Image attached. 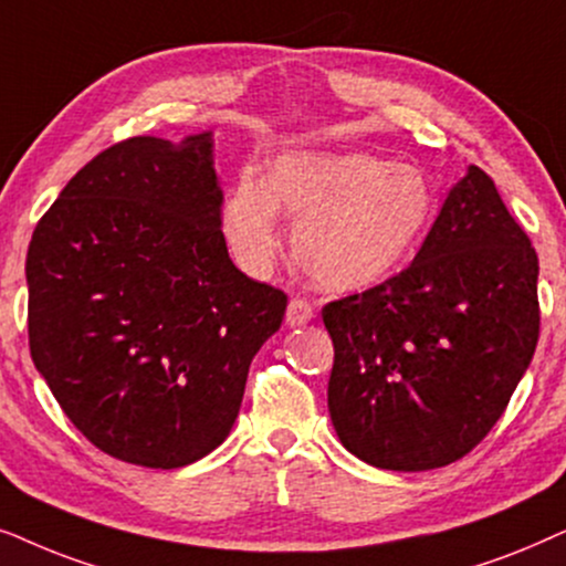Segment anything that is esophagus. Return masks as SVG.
Here are the masks:
<instances>
[{"mask_svg": "<svg viewBox=\"0 0 566 566\" xmlns=\"http://www.w3.org/2000/svg\"><path fill=\"white\" fill-rule=\"evenodd\" d=\"M315 315V311H313V305L307 303V300H303V297H292L290 300V305H287V323L292 328L295 326H305L307 321H311Z\"/></svg>", "mask_w": 566, "mask_h": 566, "instance_id": "esophagus-1", "label": "esophagus"}]
</instances>
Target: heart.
<instances>
[{"label": "heart", "instance_id": "heart-1", "mask_svg": "<svg viewBox=\"0 0 566 566\" xmlns=\"http://www.w3.org/2000/svg\"><path fill=\"white\" fill-rule=\"evenodd\" d=\"M282 212L297 220L295 259L323 290L357 292L409 261L434 214V191L413 165L367 153H290L274 176L238 172L222 205V235L248 274L282 251Z\"/></svg>", "mask_w": 566, "mask_h": 566}]
</instances>
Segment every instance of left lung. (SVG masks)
Listing matches in <instances>:
<instances>
[{"instance_id":"8db88e82","label":"left lung","mask_w":566,"mask_h":566,"mask_svg":"<svg viewBox=\"0 0 566 566\" xmlns=\"http://www.w3.org/2000/svg\"><path fill=\"white\" fill-rule=\"evenodd\" d=\"M342 446L388 471L461 461L507 409L538 344V255L471 165L401 274L323 307Z\"/></svg>"}]
</instances>
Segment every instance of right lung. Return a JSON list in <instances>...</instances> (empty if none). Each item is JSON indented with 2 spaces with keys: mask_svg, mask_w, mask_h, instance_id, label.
Wrapping results in <instances>:
<instances>
[{
  "mask_svg": "<svg viewBox=\"0 0 566 566\" xmlns=\"http://www.w3.org/2000/svg\"><path fill=\"white\" fill-rule=\"evenodd\" d=\"M25 276L35 370L97 450L145 469L222 446L287 311L230 261L212 134L95 155L35 224Z\"/></svg>",
  "mask_w": 566,
  "mask_h": 566,
  "instance_id": "obj_1",
  "label": "right lung"
}]
</instances>
